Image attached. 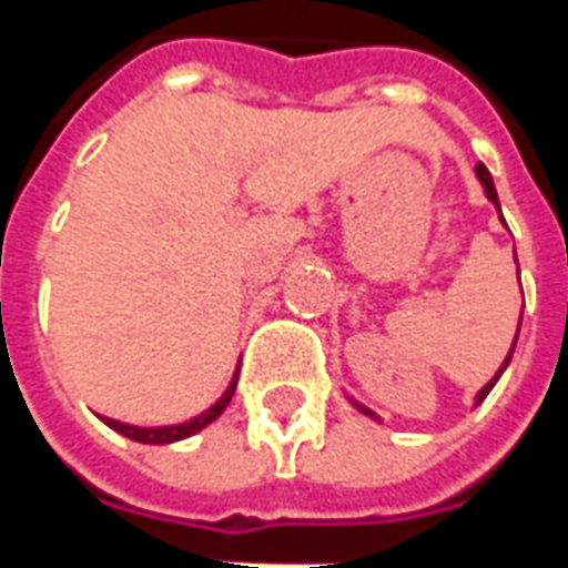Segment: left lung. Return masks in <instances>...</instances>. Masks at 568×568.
I'll list each match as a JSON object with an SVG mask.
<instances>
[{"mask_svg":"<svg viewBox=\"0 0 568 568\" xmlns=\"http://www.w3.org/2000/svg\"><path fill=\"white\" fill-rule=\"evenodd\" d=\"M475 173H477V179H480V185H484V191H487V197L493 200L496 206H499V197H496V185H493V175H489L487 166H484V163H477ZM514 344H517V337H514ZM511 353H514V346H511ZM511 353H508V358H505V365L511 362ZM505 365H501V371H505ZM501 371H499V374H501ZM499 374H496V377H493V381H489L487 386L480 389V395H477V402H484V398H487L489 389H493V386H496V381H499ZM362 414H371V410H368V407H362ZM371 417H374V414H371Z\"/></svg>","mask_w":568,"mask_h":568,"instance_id":"obj_1","label":"left lung"}]
</instances>
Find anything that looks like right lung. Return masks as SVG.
I'll return each instance as SVG.
<instances>
[{
    "mask_svg": "<svg viewBox=\"0 0 568 568\" xmlns=\"http://www.w3.org/2000/svg\"><path fill=\"white\" fill-rule=\"evenodd\" d=\"M234 389H236V377L234 383L227 386V393L215 402V405L206 410V414H200V417L187 419V423H179V426H161V428H140V426H128V423H118V419H109L105 417V426H112L115 432H121L124 438L130 440H140V444H173V440H182L187 435H194L200 428H206L212 419L222 414L224 407L231 405V398H234Z\"/></svg>",
    "mask_w": 568,
    "mask_h": 568,
    "instance_id": "obj_1",
    "label": "right lung"
}]
</instances>
